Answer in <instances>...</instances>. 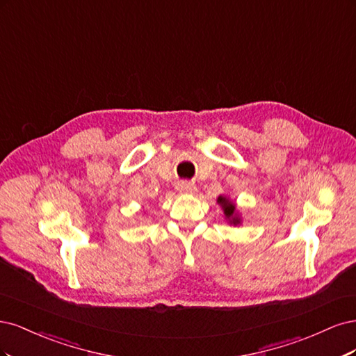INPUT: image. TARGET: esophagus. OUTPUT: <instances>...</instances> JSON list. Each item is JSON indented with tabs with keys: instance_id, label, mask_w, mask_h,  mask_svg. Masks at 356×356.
I'll return each mask as SVG.
<instances>
[{
	"instance_id": "1",
	"label": "esophagus",
	"mask_w": 356,
	"mask_h": 356,
	"mask_svg": "<svg viewBox=\"0 0 356 356\" xmlns=\"http://www.w3.org/2000/svg\"><path fill=\"white\" fill-rule=\"evenodd\" d=\"M177 191L180 193H192L195 191V186L189 181H180L177 183Z\"/></svg>"
}]
</instances>
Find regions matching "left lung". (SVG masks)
Instances as JSON below:
<instances>
[{"mask_svg": "<svg viewBox=\"0 0 356 356\" xmlns=\"http://www.w3.org/2000/svg\"><path fill=\"white\" fill-rule=\"evenodd\" d=\"M217 202L222 205L225 217H226V220H229V223H231V225H239L241 223V217L236 211L235 204L231 200L226 198V197H222V195H220V197L217 198Z\"/></svg>", "mask_w": 356, "mask_h": 356, "instance_id": "1", "label": "left lung"}]
</instances>
